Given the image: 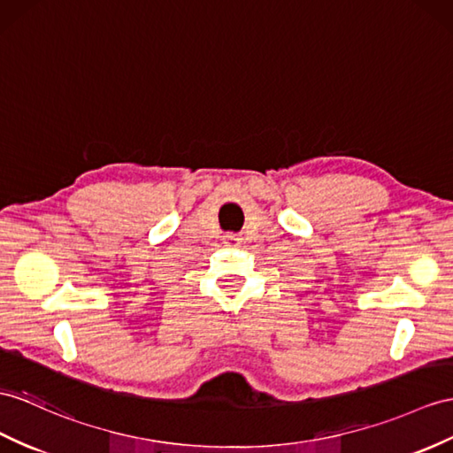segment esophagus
<instances>
[{
  "label": "esophagus",
  "instance_id": "obj_1",
  "mask_svg": "<svg viewBox=\"0 0 453 453\" xmlns=\"http://www.w3.org/2000/svg\"><path fill=\"white\" fill-rule=\"evenodd\" d=\"M242 238L238 234H226L225 236V244H233V246H240Z\"/></svg>",
  "mask_w": 453,
  "mask_h": 453
}]
</instances>
